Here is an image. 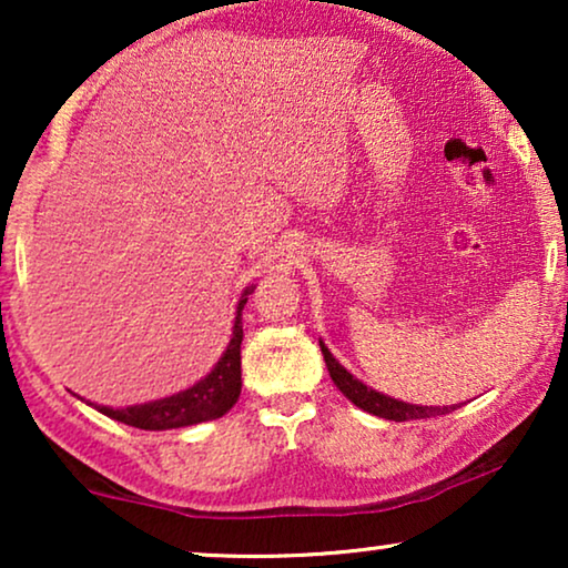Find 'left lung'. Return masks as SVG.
<instances>
[{"mask_svg": "<svg viewBox=\"0 0 568 568\" xmlns=\"http://www.w3.org/2000/svg\"><path fill=\"white\" fill-rule=\"evenodd\" d=\"M321 352L325 359V367L331 372V379L336 383V387L341 393L346 395L354 406H359L367 414H375L379 418H390V422H410V418H432V416H442L455 410L457 406H445V408H434V406H414V403H403L395 398H387V395H379L375 390H369L367 385L359 383L354 375L341 367V364L333 359V354L325 348V344L321 341Z\"/></svg>", "mask_w": 568, "mask_h": 568, "instance_id": "8db88e82", "label": "left lung"}]
</instances>
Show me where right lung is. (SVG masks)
<instances>
[{
  "mask_svg": "<svg viewBox=\"0 0 568 568\" xmlns=\"http://www.w3.org/2000/svg\"><path fill=\"white\" fill-rule=\"evenodd\" d=\"M253 290H245L243 300L237 302V317L235 328H232V341L222 359L209 375L196 383L189 390L170 395V398L144 403V406L131 408H108L98 406L100 414L115 418V422L136 426V429H178V426H191L199 422H209V418H220L235 406L240 398V344H243V307L247 302V294Z\"/></svg>",
  "mask_w": 568,
  "mask_h": 568,
  "instance_id": "right-lung-1",
  "label": "right lung"
}]
</instances>
